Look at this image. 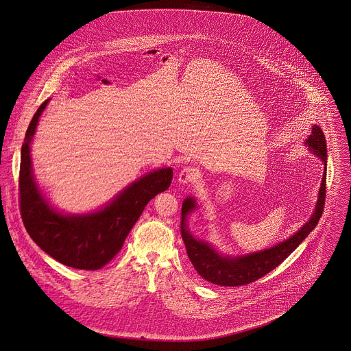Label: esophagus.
Masks as SVG:
<instances>
[{
    "label": "esophagus",
    "mask_w": 351,
    "mask_h": 351,
    "mask_svg": "<svg viewBox=\"0 0 351 351\" xmlns=\"http://www.w3.org/2000/svg\"><path fill=\"white\" fill-rule=\"evenodd\" d=\"M197 169L195 167H191V166H188V167H184L180 172H179V176H178V180H179V183L183 184H189L192 183V182H195L196 179H197Z\"/></svg>",
    "instance_id": "34e87169"
}]
</instances>
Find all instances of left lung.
Returning <instances> with one entry per match:
<instances>
[{
	"label": "left lung",
	"instance_id": "obj_1",
	"mask_svg": "<svg viewBox=\"0 0 351 351\" xmlns=\"http://www.w3.org/2000/svg\"><path fill=\"white\" fill-rule=\"evenodd\" d=\"M305 146L324 163V175L318 191L317 201L313 215L300 229L282 242L263 249L242 255H223L215 249L208 241H202L191 233L188 226V216L196 210L197 202L189 196L182 205V237L189 261L195 269L205 280L223 287H238L252 283L269 271L278 267L284 259L296 250V247L316 228L324 212L326 196V141L317 125L312 126V134L306 138Z\"/></svg>",
	"mask_w": 351,
	"mask_h": 351
}]
</instances>
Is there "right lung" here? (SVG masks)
Returning a JSON list of instances; mask_svg holds the SVG:
<instances>
[{
    "label": "right lung",
    "instance_id": "1",
    "mask_svg": "<svg viewBox=\"0 0 351 351\" xmlns=\"http://www.w3.org/2000/svg\"><path fill=\"white\" fill-rule=\"evenodd\" d=\"M49 100L34 114L21 151V215L34 242L58 262L77 269H100L121 250L145 206L168 189L173 171L159 168L141 176L99 210L71 215L53 208L34 176L32 141Z\"/></svg>",
    "mask_w": 351,
    "mask_h": 351
}]
</instances>
